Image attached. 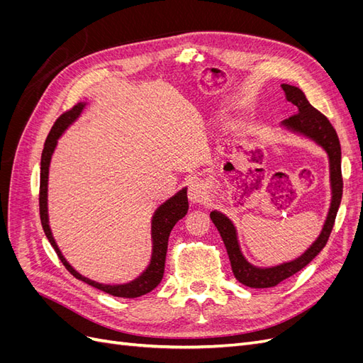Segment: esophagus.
Returning <instances> with one entry per match:
<instances>
[{
	"instance_id": "1",
	"label": "esophagus",
	"mask_w": 363,
	"mask_h": 363,
	"mask_svg": "<svg viewBox=\"0 0 363 363\" xmlns=\"http://www.w3.org/2000/svg\"><path fill=\"white\" fill-rule=\"evenodd\" d=\"M188 196L192 203H200L206 196V188L200 182H192L188 188Z\"/></svg>"
}]
</instances>
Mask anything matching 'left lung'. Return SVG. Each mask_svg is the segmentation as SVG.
<instances>
[{
  "instance_id": "obj_1",
  "label": "left lung",
  "mask_w": 363,
  "mask_h": 363,
  "mask_svg": "<svg viewBox=\"0 0 363 363\" xmlns=\"http://www.w3.org/2000/svg\"><path fill=\"white\" fill-rule=\"evenodd\" d=\"M284 94H286V100L291 101L298 111L295 115H292L289 119L284 121V125L288 128L301 133L307 138L313 139L318 145H321L330 159V180H332V206L328 211V216L325 219V224L323 232L318 238L313 245L307 250L304 255L292 262L283 263V265L274 267V268H256L250 265V263L244 259L242 252L239 250L236 230L232 221L223 213L213 211L211 213V219L213 221L215 227L218 228L219 235H221L224 245L227 250V255L232 263V271L239 283L245 284L248 288L255 289H263V288H274L279 283L292 277L294 274L301 271L304 267L320 255L321 250L325 247L328 238L335 225V219L337 215V208L342 200V171H340V144L336 130L330 124V121L327 119L321 112H318L316 108L307 101L304 92L298 87L291 84H281Z\"/></svg>"
}]
</instances>
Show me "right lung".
Here are the masks:
<instances>
[{"mask_svg":"<svg viewBox=\"0 0 363 363\" xmlns=\"http://www.w3.org/2000/svg\"><path fill=\"white\" fill-rule=\"evenodd\" d=\"M84 104L79 103L75 104L69 111L65 112L57 118L56 123H54L50 135L45 140V145H43L42 151V159H40V186H39V215H40V223L42 228L45 232L50 244L52 248L56 250L59 259L62 260L63 267L67 268L75 279H79L91 286L100 289L106 294H111L113 296H121V298H138V296L145 295L155 289L157 284L163 279V272H164V260H167V250H168V239L172 227L177 224V221L188 213V195H186V189H182L179 194H175L172 199L168 201H164L152 216V224H151V235H152V256H151V263L148 268L144 271L142 276H139L136 280L130 281L127 284H101L92 281L89 279H86L80 276L69 263L65 260L62 256L60 250L57 248L56 242H54L51 230L48 225V213H47V184H48V168H50V160L54 148H56L57 139L63 133V130L67 128L72 121L77 119V116L80 115L83 111Z\"/></svg>","mask_w":363,"mask_h":363,"instance_id":"obj_1","label":"right lung"}]
</instances>
